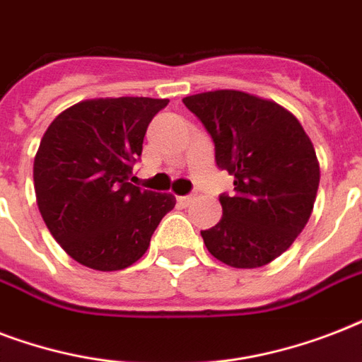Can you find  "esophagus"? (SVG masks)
Returning a JSON list of instances; mask_svg holds the SVG:
<instances>
[{
  "instance_id": "1",
  "label": "esophagus",
  "mask_w": 362,
  "mask_h": 362,
  "mask_svg": "<svg viewBox=\"0 0 362 362\" xmlns=\"http://www.w3.org/2000/svg\"><path fill=\"white\" fill-rule=\"evenodd\" d=\"M192 199H193V195H182V197H178L176 201H178V204H180V206H187Z\"/></svg>"
}]
</instances>
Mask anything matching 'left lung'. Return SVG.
Returning a JSON list of instances; mask_svg holds the SVG:
<instances>
[{
  "label": "left lung",
  "mask_w": 362,
  "mask_h": 362,
  "mask_svg": "<svg viewBox=\"0 0 362 362\" xmlns=\"http://www.w3.org/2000/svg\"><path fill=\"white\" fill-rule=\"evenodd\" d=\"M214 142L216 165L235 176L223 216L201 231L221 263L255 269L286 252L308 223L320 163L303 125L280 105L235 90L182 99Z\"/></svg>",
  "instance_id": "obj_1"
}]
</instances>
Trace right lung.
Listing matches in <instances>:
<instances>
[{
  "label": "right lung",
  "mask_w": 362,
  "mask_h": 362,
  "mask_svg": "<svg viewBox=\"0 0 362 362\" xmlns=\"http://www.w3.org/2000/svg\"><path fill=\"white\" fill-rule=\"evenodd\" d=\"M167 99L82 101L48 125L33 163L39 212L59 246L84 267L120 270L144 255L175 209L170 193L131 184L152 118Z\"/></svg>",
  "instance_id": "right-lung-1"
}]
</instances>
